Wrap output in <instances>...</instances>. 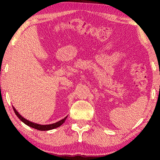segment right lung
Masks as SVG:
<instances>
[{
    "instance_id": "add662e5",
    "label": "right lung",
    "mask_w": 160,
    "mask_h": 160,
    "mask_svg": "<svg viewBox=\"0 0 160 160\" xmlns=\"http://www.w3.org/2000/svg\"><path fill=\"white\" fill-rule=\"evenodd\" d=\"M13 107V109H14V113H16V115L17 116V117L19 118V119L21 120L22 122H24L26 125L30 127V128H34V129H36V130H41V131H47V130H53V129H55L57 128H58V127H60L62 125V124L64 123L65 119H67L68 116L67 117H65L64 119L60 120V121L58 122H55V123H53V124H37V123H34V122H32L29 121V120L26 119L25 118H24L22 117V116L19 114L18 113V111H17L16 109L14 106Z\"/></svg>"
}]
</instances>
